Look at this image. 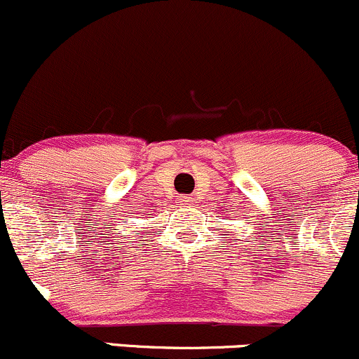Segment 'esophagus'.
I'll return each mask as SVG.
<instances>
[{"label": "esophagus", "instance_id": "esophagus-1", "mask_svg": "<svg viewBox=\"0 0 359 359\" xmlns=\"http://www.w3.org/2000/svg\"><path fill=\"white\" fill-rule=\"evenodd\" d=\"M180 202H181V205H190L194 201H191V198H183V201H180Z\"/></svg>", "mask_w": 359, "mask_h": 359}]
</instances>
